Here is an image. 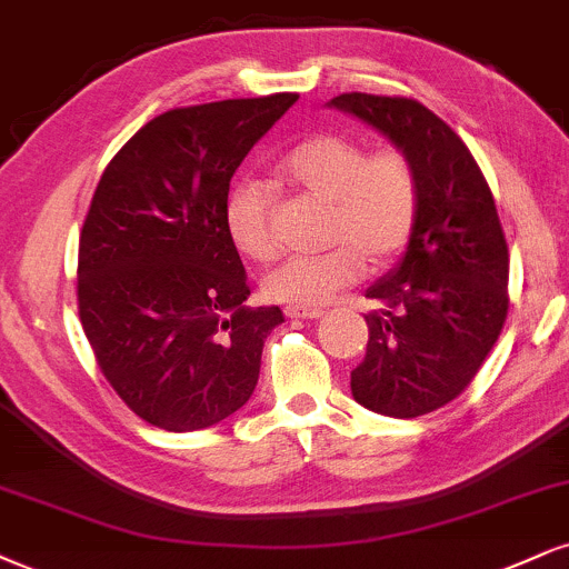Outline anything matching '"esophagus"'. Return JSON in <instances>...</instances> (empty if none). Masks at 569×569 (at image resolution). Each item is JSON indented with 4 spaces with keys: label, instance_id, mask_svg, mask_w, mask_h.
<instances>
[{
    "label": "esophagus",
    "instance_id": "obj_1",
    "mask_svg": "<svg viewBox=\"0 0 569 569\" xmlns=\"http://www.w3.org/2000/svg\"><path fill=\"white\" fill-rule=\"evenodd\" d=\"M286 315H289V318H305V320H312V318H320V315H323V307L289 305V307H286Z\"/></svg>",
    "mask_w": 569,
    "mask_h": 569
}]
</instances>
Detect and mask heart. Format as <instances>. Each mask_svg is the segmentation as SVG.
Wrapping results in <instances>:
<instances>
[{
    "mask_svg": "<svg viewBox=\"0 0 569 569\" xmlns=\"http://www.w3.org/2000/svg\"><path fill=\"white\" fill-rule=\"evenodd\" d=\"M280 180L328 207L323 254L293 257L270 272L264 289L289 305H326L362 276L366 262L381 267L406 249L419 219V177L397 146L366 153L347 134H315L293 146L278 167ZM228 228L246 257L270 262L278 254L270 198L243 182L228 198Z\"/></svg>",
    "mask_w": 569,
    "mask_h": 569,
    "instance_id": "1",
    "label": "heart"
}]
</instances>
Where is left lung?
<instances>
[{
    "mask_svg": "<svg viewBox=\"0 0 569 569\" xmlns=\"http://www.w3.org/2000/svg\"><path fill=\"white\" fill-rule=\"evenodd\" d=\"M328 106L387 134L419 177L406 254L366 291V358L352 397L392 419L448 406L471 385L509 312V249L496 201L463 140L410 98L347 92Z\"/></svg>",
    "mask_w": 569,
    "mask_h": 569,
    "instance_id": "left-lung-1",
    "label": "left lung"
}]
</instances>
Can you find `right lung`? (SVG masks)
<instances>
[{"instance_id":"right-lung-1","label":"right lung","mask_w":569,"mask_h":569,"mask_svg":"<svg viewBox=\"0 0 569 569\" xmlns=\"http://www.w3.org/2000/svg\"><path fill=\"white\" fill-rule=\"evenodd\" d=\"M299 94L156 116L102 172L79 238V318L102 376L150 427L193 432L249 402L280 307H249L228 228L236 169Z\"/></svg>"}]
</instances>
